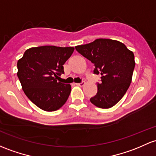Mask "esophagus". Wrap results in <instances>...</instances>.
<instances>
[{
    "label": "esophagus",
    "mask_w": 156,
    "mask_h": 156,
    "mask_svg": "<svg viewBox=\"0 0 156 156\" xmlns=\"http://www.w3.org/2000/svg\"><path fill=\"white\" fill-rule=\"evenodd\" d=\"M84 83H85V82L84 81H81V83H75V84L77 85V86H80V87H82V86H83V85H84Z\"/></svg>",
    "instance_id": "1"
}]
</instances>
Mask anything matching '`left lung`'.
Listing matches in <instances>:
<instances>
[{"label":"left lung","instance_id":"1","mask_svg":"<svg viewBox=\"0 0 156 156\" xmlns=\"http://www.w3.org/2000/svg\"><path fill=\"white\" fill-rule=\"evenodd\" d=\"M75 49L94 64V74H101V83H97V93L91 103L100 108L115 105L132 82L135 66L133 52L122 42L109 39H97Z\"/></svg>","mask_w":156,"mask_h":156}]
</instances>
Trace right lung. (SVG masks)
<instances>
[{
	"instance_id": "right-lung-1",
	"label": "right lung",
	"mask_w": 156,
	"mask_h": 156,
	"mask_svg": "<svg viewBox=\"0 0 156 156\" xmlns=\"http://www.w3.org/2000/svg\"><path fill=\"white\" fill-rule=\"evenodd\" d=\"M73 47L54 45L30 48L17 63L18 78L29 99L45 111L60 108L68 99L71 85L57 81Z\"/></svg>"
}]
</instances>
